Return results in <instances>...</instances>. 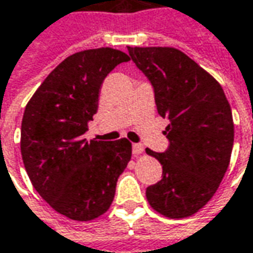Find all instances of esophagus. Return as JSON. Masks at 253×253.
Returning a JSON list of instances; mask_svg holds the SVG:
<instances>
[{
  "instance_id": "1",
  "label": "esophagus",
  "mask_w": 253,
  "mask_h": 253,
  "mask_svg": "<svg viewBox=\"0 0 253 253\" xmlns=\"http://www.w3.org/2000/svg\"><path fill=\"white\" fill-rule=\"evenodd\" d=\"M144 147L141 144H133V155L134 157H138L140 154H143Z\"/></svg>"
}]
</instances>
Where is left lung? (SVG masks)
Segmentation results:
<instances>
[{
    "instance_id": "1",
    "label": "left lung",
    "mask_w": 253,
    "mask_h": 253,
    "mask_svg": "<svg viewBox=\"0 0 253 253\" xmlns=\"http://www.w3.org/2000/svg\"><path fill=\"white\" fill-rule=\"evenodd\" d=\"M127 48L153 84L160 116L169 122L168 150H145L162 165V179L147 187V200L168 218L193 215L214 196L230 165V103L213 75L178 48Z\"/></svg>"
}]
</instances>
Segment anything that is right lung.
<instances>
[{
    "label": "right lung",
    "instance_id": "right-lung-1",
    "mask_svg": "<svg viewBox=\"0 0 253 253\" xmlns=\"http://www.w3.org/2000/svg\"><path fill=\"white\" fill-rule=\"evenodd\" d=\"M110 47L67 57L28 102L21 127L25 169L36 192L57 213L89 221L109 210L116 183L131 158V143L86 141L99 89L115 67L128 61Z\"/></svg>",
    "mask_w": 253,
    "mask_h": 253
}]
</instances>
